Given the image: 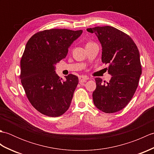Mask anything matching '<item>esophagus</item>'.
Instances as JSON below:
<instances>
[{
  "instance_id": "esophagus-1",
  "label": "esophagus",
  "mask_w": 154,
  "mask_h": 154,
  "mask_svg": "<svg viewBox=\"0 0 154 154\" xmlns=\"http://www.w3.org/2000/svg\"><path fill=\"white\" fill-rule=\"evenodd\" d=\"M89 79V78L87 77H84V76H80L79 77V83L81 84H83L85 82H86L87 80Z\"/></svg>"
}]
</instances>
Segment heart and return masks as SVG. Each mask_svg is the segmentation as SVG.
Listing matches in <instances>:
<instances>
[{
    "label": "heart",
    "mask_w": 154,
    "mask_h": 154,
    "mask_svg": "<svg viewBox=\"0 0 154 154\" xmlns=\"http://www.w3.org/2000/svg\"><path fill=\"white\" fill-rule=\"evenodd\" d=\"M93 44V42H88V43H87V45H88V44Z\"/></svg>",
    "instance_id": "1"
}]
</instances>
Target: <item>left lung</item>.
Listing matches in <instances>:
<instances>
[{
    "mask_svg": "<svg viewBox=\"0 0 154 154\" xmlns=\"http://www.w3.org/2000/svg\"><path fill=\"white\" fill-rule=\"evenodd\" d=\"M87 30L95 34L100 41L102 62L109 65L107 69L112 75L106 83H103L100 78H95L94 104L105 113L118 112L131 100L138 86L142 74L138 49L128 35L114 27L97 26Z\"/></svg>",
    "mask_w": 154,
    "mask_h": 154,
    "instance_id": "obj_1",
    "label": "left lung"
}]
</instances>
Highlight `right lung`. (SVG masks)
Masks as SVG:
<instances>
[{"label":"right lung","instance_id":"right-lung-1","mask_svg":"<svg viewBox=\"0 0 154 154\" xmlns=\"http://www.w3.org/2000/svg\"><path fill=\"white\" fill-rule=\"evenodd\" d=\"M83 30L50 29L38 32L26 45L20 78L28 100L45 116L57 117L70 106L79 79L73 74L62 81L55 65L66 57L68 48Z\"/></svg>","mask_w":154,"mask_h":154}]
</instances>
